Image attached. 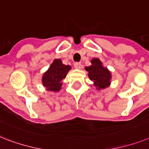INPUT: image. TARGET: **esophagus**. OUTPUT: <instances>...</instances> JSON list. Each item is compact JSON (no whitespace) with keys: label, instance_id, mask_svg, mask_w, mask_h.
Masks as SVG:
<instances>
[{"label":"esophagus","instance_id":"34e87169","mask_svg":"<svg viewBox=\"0 0 149 149\" xmlns=\"http://www.w3.org/2000/svg\"><path fill=\"white\" fill-rule=\"evenodd\" d=\"M74 68L77 69V70H79L81 68L80 63H74Z\"/></svg>","mask_w":149,"mask_h":149}]
</instances>
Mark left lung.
<instances>
[{
	"label": "left lung",
	"instance_id": "left-lung-1",
	"mask_svg": "<svg viewBox=\"0 0 149 149\" xmlns=\"http://www.w3.org/2000/svg\"><path fill=\"white\" fill-rule=\"evenodd\" d=\"M85 70L88 72V77L93 82L96 89H106L110 86L112 73L108 68L103 66L99 58L92 59L91 65L85 67Z\"/></svg>",
	"mask_w": 149,
	"mask_h": 149
}]
</instances>
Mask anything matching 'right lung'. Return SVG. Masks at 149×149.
I'll use <instances>...</instances> for the list:
<instances>
[{
  "mask_svg": "<svg viewBox=\"0 0 149 149\" xmlns=\"http://www.w3.org/2000/svg\"><path fill=\"white\" fill-rule=\"evenodd\" d=\"M71 66L63 63L60 59H55L49 69L43 74L42 83L47 91L59 92L61 89L63 79L66 78Z\"/></svg>",
  "mask_w": 149,
  "mask_h": 149,
  "instance_id": "add662e5",
  "label": "right lung"
}]
</instances>
